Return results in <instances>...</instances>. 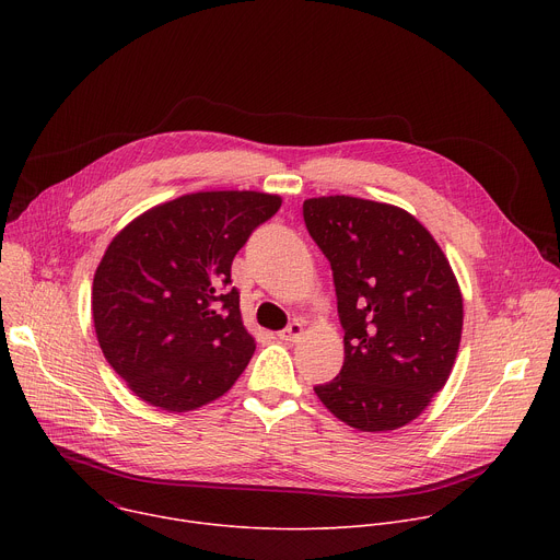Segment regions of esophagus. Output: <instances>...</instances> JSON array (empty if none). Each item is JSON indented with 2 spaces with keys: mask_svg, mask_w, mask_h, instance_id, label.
Segmentation results:
<instances>
[{
  "mask_svg": "<svg viewBox=\"0 0 560 560\" xmlns=\"http://www.w3.org/2000/svg\"><path fill=\"white\" fill-rule=\"evenodd\" d=\"M303 332H305V326L301 322H292L285 330L279 332V339L288 341V343H296L303 337Z\"/></svg>",
  "mask_w": 560,
  "mask_h": 560,
  "instance_id": "34e87169",
  "label": "esophagus"
}]
</instances>
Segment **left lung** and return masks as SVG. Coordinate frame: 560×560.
<instances>
[{
    "label": "left lung",
    "instance_id": "obj_1",
    "mask_svg": "<svg viewBox=\"0 0 560 560\" xmlns=\"http://www.w3.org/2000/svg\"><path fill=\"white\" fill-rule=\"evenodd\" d=\"M310 236L332 266L343 368L314 392L346 425H408L443 389L463 332V294L447 257L408 210L332 195L303 201Z\"/></svg>",
    "mask_w": 560,
    "mask_h": 560
}]
</instances>
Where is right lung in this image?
I'll use <instances>...</instances> for the list:
<instances>
[{
    "label": "right lung",
    "instance_id": "1",
    "mask_svg": "<svg viewBox=\"0 0 560 560\" xmlns=\"http://www.w3.org/2000/svg\"><path fill=\"white\" fill-rule=\"evenodd\" d=\"M279 195L210 190L159 203L106 248L93 322L110 368L135 396L190 412L223 396L255 354L230 266Z\"/></svg>",
    "mask_w": 560,
    "mask_h": 560
}]
</instances>
